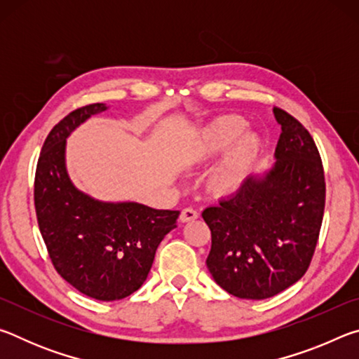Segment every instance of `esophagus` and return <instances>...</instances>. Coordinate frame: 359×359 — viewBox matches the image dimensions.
<instances>
[{
    "label": "esophagus",
    "instance_id": "esophagus-1",
    "mask_svg": "<svg viewBox=\"0 0 359 359\" xmlns=\"http://www.w3.org/2000/svg\"><path fill=\"white\" fill-rule=\"evenodd\" d=\"M196 218H198V212L194 210V209H191V208H187V209H184V210L180 212L179 220H180L182 223H188V222L196 220Z\"/></svg>",
    "mask_w": 359,
    "mask_h": 359
}]
</instances>
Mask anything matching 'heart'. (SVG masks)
Returning <instances> with one entry per match:
<instances>
[{"label": "heart", "mask_w": 359, "mask_h": 359, "mask_svg": "<svg viewBox=\"0 0 359 359\" xmlns=\"http://www.w3.org/2000/svg\"><path fill=\"white\" fill-rule=\"evenodd\" d=\"M247 121L239 115H222L203 126L191 144L196 161H209L224 151L209 174V188L217 194L238 191L259 155V139L245 133Z\"/></svg>", "instance_id": "1"}]
</instances>
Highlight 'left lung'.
<instances>
[{
	"label": "left lung",
	"instance_id": "left-lung-1",
	"mask_svg": "<svg viewBox=\"0 0 359 359\" xmlns=\"http://www.w3.org/2000/svg\"><path fill=\"white\" fill-rule=\"evenodd\" d=\"M274 165L204 209L212 233L208 269L241 299H266L306 274L325 210V174L309 131L282 109Z\"/></svg>",
	"mask_w": 359,
	"mask_h": 359
}]
</instances>
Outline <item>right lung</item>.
<instances>
[{"label": "right lung", "mask_w": 359, "mask_h": 359, "mask_svg": "<svg viewBox=\"0 0 359 359\" xmlns=\"http://www.w3.org/2000/svg\"><path fill=\"white\" fill-rule=\"evenodd\" d=\"M107 109L104 102L77 109L48 133L36 168L34 208L58 274L93 299L118 301L142 287L158 245L177 228L180 212L101 201L72 184L66 139Z\"/></svg>", "instance_id": "add662e5"}]
</instances>
